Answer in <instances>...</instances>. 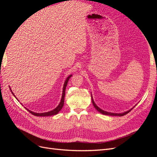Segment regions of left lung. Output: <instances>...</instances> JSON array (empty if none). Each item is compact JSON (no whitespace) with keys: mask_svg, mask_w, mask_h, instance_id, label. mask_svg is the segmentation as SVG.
Returning <instances> with one entry per match:
<instances>
[{"mask_svg":"<svg viewBox=\"0 0 157 157\" xmlns=\"http://www.w3.org/2000/svg\"><path fill=\"white\" fill-rule=\"evenodd\" d=\"M92 103H93V105H94V107L96 109L97 111H98L99 113H101V114H103V115H109V116H119V117H122V116H124V115H126V114H128L132 109H130V110L128 111H126V112L123 113H109V112H107V111H103V110H102V109H101L99 107H98L96 105V103H94L92 97Z\"/></svg>","mask_w":157,"mask_h":157,"instance_id":"left-lung-1","label":"left lung"}]
</instances>
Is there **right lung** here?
I'll return each mask as SVG.
<instances>
[{
  "instance_id": "right-lung-1",
  "label": "right lung",
  "mask_w": 157,
  "mask_h": 157,
  "mask_svg": "<svg viewBox=\"0 0 157 157\" xmlns=\"http://www.w3.org/2000/svg\"><path fill=\"white\" fill-rule=\"evenodd\" d=\"M71 76L72 75H69V77H67V78L66 79L65 82L64 83V85H63V94H62V97H61V101L59 103V104L58 105V106L57 107L56 109H54V110L52 111H48V112H46V113H34L33 112L30 110H29V109H27V110L28 111H29V113H31L32 115H35V116H37V117H48V116H52V115H57L60 111L61 109H62L63 105H64V98H65V89H66V86H67V83H68V81L69 78L71 77ZM11 90V89H10ZM12 93L13 94V92H12ZM13 95L14 96V94H13Z\"/></svg>"
}]
</instances>
